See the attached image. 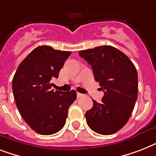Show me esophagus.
Instances as JSON below:
<instances>
[{
  "mask_svg": "<svg viewBox=\"0 0 156 156\" xmlns=\"http://www.w3.org/2000/svg\"><path fill=\"white\" fill-rule=\"evenodd\" d=\"M83 94H81V93H77V97L78 98H80V97H82V96H83Z\"/></svg>",
  "mask_w": 156,
  "mask_h": 156,
  "instance_id": "obj_1",
  "label": "esophagus"
}]
</instances>
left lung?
<instances>
[{"instance_id":"8db88e82","label":"left lung","mask_w":156,"mask_h":156,"mask_svg":"<svg viewBox=\"0 0 156 156\" xmlns=\"http://www.w3.org/2000/svg\"><path fill=\"white\" fill-rule=\"evenodd\" d=\"M90 64L95 79L104 91L102 103L93 100L85 114L93 131L103 135L116 133L129 119L138 97V73L126 54L109 45L78 52Z\"/></svg>"}]
</instances>
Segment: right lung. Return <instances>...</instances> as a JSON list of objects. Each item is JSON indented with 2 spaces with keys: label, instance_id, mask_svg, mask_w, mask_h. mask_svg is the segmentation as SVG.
<instances>
[{
  "label": "right lung",
  "instance_id": "1",
  "mask_svg": "<svg viewBox=\"0 0 156 156\" xmlns=\"http://www.w3.org/2000/svg\"><path fill=\"white\" fill-rule=\"evenodd\" d=\"M71 52L55 50L43 45L31 51L18 66L12 88L19 113L36 133L50 135L63 128L68 109L77 98L74 90L52 89V80Z\"/></svg>",
  "mask_w": 156,
  "mask_h": 156
}]
</instances>
